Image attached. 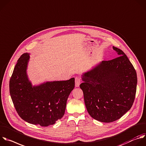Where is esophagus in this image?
Listing matches in <instances>:
<instances>
[{
    "mask_svg": "<svg viewBox=\"0 0 146 146\" xmlns=\"http://www.w3.org/2000/svg\"><path fill=\"white\" fill-rule=\"evenodd\" d=\"M80 82H81V79L78 76L76 77L75 78V86L76 87L79 86Z\"/></svg>",
    "mask_w": 146,
    "mask_h": 146,
    "instance_id": "1",
    "label": "esophagus"
}]
</instances>
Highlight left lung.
I'll list each match as a JSON object with an SVG mask.
<instances>
[{
  "label": "left lung",
  "instance_id": "left-lung-1",
  "mask_svg": "<svg viewBox=\"0 0 146 146\" xmlns=\"http://www.w3.org/2000/svg\"><path fill=\"white\" fill-rule=\"evenodd\" d=\"M113 48L119 56L84 74L80 84L87 111L104 123L120 119L132 107L136 92L135 69L122 50Z\"/></svg>",
  "mask_w": 146,
  "mask_h": 146
}]
</instances>
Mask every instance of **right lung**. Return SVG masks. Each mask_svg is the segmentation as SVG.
I'll list each match as a JSON object with an SVG mask.
<instances>
[{"instance_id":"obj_1","label":"right lung","mask_w":146,"mask_h":146,"mask_svg":"<svg viewBox=\"0 0 146 146\" xmlns=\"http://www.w3.org/2000/svg\"><path fill=\"white\" fill-rule=\"evenodd\" d=\"M29 59L26 53L18 60L10 79V96L21 118L29 123L48 127L64 115L67 100L75 87V78L33 87L26 71Z\"/></svg>"}]
</instances>
